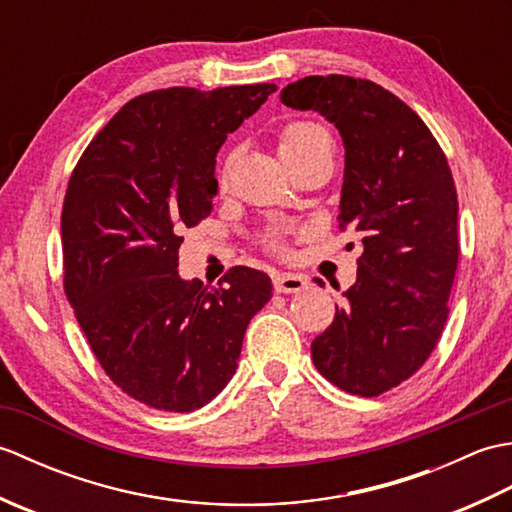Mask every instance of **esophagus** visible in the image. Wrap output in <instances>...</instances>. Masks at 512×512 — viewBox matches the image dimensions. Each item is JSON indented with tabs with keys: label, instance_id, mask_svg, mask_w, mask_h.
I'll use <instances>...</instances> for the list:
<instances>
[{
	"label": "esophagus",
	"instance_id": "obj_1",
	"mask_svg": "<svg viewBox=\"0 0 512 512\" xmlns=\"http://www.w3.org/2000/svg\"><path fill=\"white\" fill-rule=\"evenodd\" d=\"M273 284L279 295H297V292L308 288V279L297 273H277L273 277Z\"/></svg>",
	"mask_w": 512,
	"mask_h": 512
}]
</instances>
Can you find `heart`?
I'll use <instances>...</instances> for the list:
<instances>
[{"label":"heart","instance_id":"1","mask_svg":"<svg viewBox=\"0 0 512 512\" xmlns=\"http://www.w3.org/2000/svg\"><path fill=\"white\" fill-rule=\"evenodd\" d=\"M332 145V136L314 123H295L284 129L279 138V154L292 169L299 162Z\"/></svg>","mask_w":512,"mask_h":512}]
</instances>
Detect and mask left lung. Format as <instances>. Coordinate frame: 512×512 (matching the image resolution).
<instances>
[{
  "mask_svg": "<svg viewBox=\"0 0 512 512\" xmlns=\"http://www.w3.org/2000/svg\"><path fill=\"white\" fill-rule=\"evenodd\" d=\"M281 103L339 129V222L363 248L312 361L336 387L378 396L418 372L447 323L460 255L451 169L420 116L372 81L306 76L281 90Z\"/></svg>",
  "mask_w": 512,
  "mask_h": 512,
  "instance_id": "8db88e82",
  "label": "left lung"
}]
</instances>
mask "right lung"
<instances>
[{
	"instance_id": "add662e5",
	"label": "right lung",
	"mask_w": 512,
	"mask_h": 512,
	"mask_svg": "<svg viewBox=\"0 0 512 512\" xmlns=\"http://www.w3.org/2000/svg\"><path fill=\"white\" fill-rule=\"evenodd\" d=\"M277 90L167 88L129 101L85 149L61 213L68 295L105 374L162 411H193L233 378L250 319L273 297L262 270L226 286L182 279L184 226L213 211L215 156Z\"/></svg>"
}]
</instances>
